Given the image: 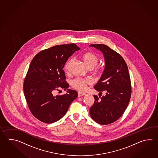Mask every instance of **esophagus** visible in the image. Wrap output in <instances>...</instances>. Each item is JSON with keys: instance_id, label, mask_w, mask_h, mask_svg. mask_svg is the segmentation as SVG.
Returning a JSON list of instances; mask_svg holds the SVG:
<instances>
[{"instance_id": "34e87169", "label": "esophagus", "mask_w": 158, "mask_h": 158, "mask_svg": "<svg viewBox=\"0 0 158 158\" xmlns=\"http://www.w3.org/2000/svg\"><path fill=\"white\" fill-rule=\"evenodd\" d=\"M85 94H85V93L78 91V97H82V96H84Z\"/></svg>"}]
</instances>
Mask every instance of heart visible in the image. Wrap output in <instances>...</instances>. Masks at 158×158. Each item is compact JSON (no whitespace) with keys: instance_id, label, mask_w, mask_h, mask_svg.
Returning a JSON list of instances; mask_svg holds the SVG:
<instances>
[{"instance_id":"1","label":"heart","mask_w":158,"mask_h":158,"mask_svg":"<svg viewBox=\"0 0 158 158\" xmlns=\"http://www.w3.org/2000/svg\"><path fill=\"white\" fill-rule=\"evenodd\" d=\"M82 59L84 60L85 63L87 65V67L90 69H92L97 65L99 59L97 55L94 54L93 52H87L82 55ZM73 60V59H71L68 61L67 64L65 66V69L68 71L69 67L71 64V62ZM101 70L100 69H97V71ZM91 84V81L89 78H84L77 77L74 78L72 81L71 85L73 87L78 89L79 90H84L86 89L87 85Z\"/></svg>"}]
</instances>
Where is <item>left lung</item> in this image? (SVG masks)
Wrapping results in <instances>:
<instances>
[{
	"label": "left lung",
	"mask_w": 158,
	"mask_h": 158,
	"mask_svg": "<svg viewBox=\"0 0 158 158\" xmlns=\"http://www.w3.org/2000/svg\"><path fill=\"white\" fill-rule=\"evenodd\" d=\"M89 46L101 51L104 55V71L94 87L98 91L106 93L105 96L99 95L100 98L94 95L90 114L98 124H109L121 117L130 101L131 83L128 67L121 55L107 45L92 44Z\"/></svg>",
	"instance_id": "obj_1"
}]
</instances>
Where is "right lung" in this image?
Segmentation results:
<instances>
[{"label": "right lung", "mask_w": 158, "mask_h": 158, "mask_svg": "<svg viewBox=\"0 0 158 158\" xmlns=\"http://www.w3.org/2000/svg\"><path fill=\"white\" fill-rule=\"evenodd\" d=\"M80 50L74 44L57 45L40 52L34 57L24 80V93L34 116L44 123H53L63 118L77 92L68 89L63 68L68 58ZM67 89L61 96L55 90Z\"/></svg>", "instance_id": "right-lung-1"}]
</instances>
